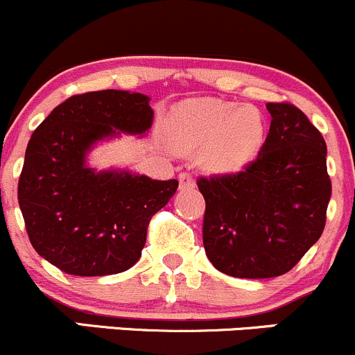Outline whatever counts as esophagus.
<instances>
[{
    "instance_id": "esophagus-1",
    "label": "esophagus",
    "mask_w": 355,
    "mask_h": 355,
    "mask_svg": "<svg viewBox=\"0 0 355 355\" xmlns=\"http://www.w3.org/2000/svg\"><path fill=\"white\" fill-rule=\"evenodd\" d=\"M178 182H180L182 190H189V189L196 187V180H193L192 175L187 173V171H184V173L178 175Z\"/></svg>"
}]
</instances>
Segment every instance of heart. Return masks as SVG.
I'll use <instances>...</instances> for the list:
<instances>
[{
    "label": "heart",
    "instance_id": "1",
    "mask_svg": "<svg viewBox=\"0 0 355 355\" xmlns=\"http://www.w3.org/2000/svg\"><path fill=\"white\" fill-rule=\"evenodd\" d=\"M168 132L178 151L205 148L202 163L214 173H231L248 165L260 151L266 124L259 110L233 102L190 98L168 115Z\"/></svg>",
    "mask_w": 355,
    "mask_h": 355
}]
</instances>
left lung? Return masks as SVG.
<instances>
[{
	"label": "left lung",
	"mask_w": 355,
	"mask_h": 355,
	"mask_svg": "<svg viewBox=\"0 0 355 355\" xmlns=\"http://www.w3.org/2000/svg\"><path fill=\"white\" fill-rule=\"evenodd\" d=\"M270 129L240 173L199 178L202 240L219 272L241 279L286 274L320 240L331 182L320 130L291 103H267Z\"/></svg>",
	"instance_id": "8db88e82"
}]
</instances>
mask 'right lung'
<instances>
[{
	"instance_id": "right-lung-1",
	"label": "right lung",
	"mask_w": 355,
	"mask_h": 355,
	"mask_svg": "<svg viewBox=\"0 0 355 355\" xmlns=\"http://www.w3.org/2000/svg\"><path fill=\"white\" fill-rule=\"evenodd\" d=\"M149 100L122 89L74 95L30 137L18 204L35 252L66 274L93 277L132 267L146 243L149 219L177 192L175 178L98 171L87 163L102 141L148 132Z\"/></svg>"
}]
</instances>
